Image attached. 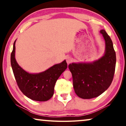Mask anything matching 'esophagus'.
Listing matches in <instances>:
<instances>
[{
  "instance_id": "obj_1",
  "label": "esophagus",
  "mask_w": 126,
  "mask_h": 126,
  "mask_svg": "<svg viewBox=\"0 0 126 126\" xmlns=\"http://www.w3.org/2000/svg\"><path fill=\"white\" fill-rule=\"evenodd\" d=\"M66 63H72V59L70 57H67L66 59Z\"/></svg>"
}]
</instances>
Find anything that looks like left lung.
Segmentation results:
<instances>
[{
    "label": "left lung",
    "mask_w": 126,
    "mask_h": 126,
    "mask_svg": "<svg viewBox=\"0 0 126 126\" xmlns=\"http://www.w3.org/2000/svg\"><path fill=\"white\" fill-rule=\"evenodd\" d=\"M105 40V55L91 63L69 65L72 74L73 84L76 94L83 99L97 97L110 86L114 78L116 54L112 41L105 30H101Z\"/></svg>",
    "instance_id": "1"
}]
</instances>
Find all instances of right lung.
Returning a JSON list of instances; mask_svg holds the SVG:
<instances>
[{
  "label": "right lung",
  "instance_id": "obj_1",
  "mask_svg": "<svg viewBox=\"0 0 126 126\" xmlns=\"http://www.w3.org/2000/svg\"><path fill=\"white\" fill-rule=\"evenodd\" d=\"M15 41L11 54V63L18 87L25 96L33 101H48L54 94L58 78L67 68L66 61L54 65L40 73H28L18 65L15 58Z\"/></svg>",
  "mask_w": 126,
  "mask_h": 126
}]
</instances>
